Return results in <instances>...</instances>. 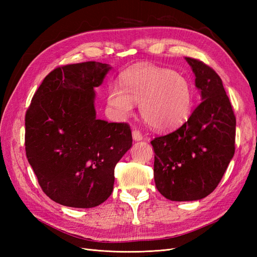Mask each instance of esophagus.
Instances as JSON below:
<instances>
[{
    "mask_svg": "<svg viewBox=\"0 0 257 257\" xmlns=\"http://www.w3.org/2000/svg\"><path fill=\"white\" fill-rule=\"evenodd\" d=\"M132 136H133V139L136 142L143 141V138H144L143 134L141 133V131H138V130H133V132H132Z\"/></svg>",
    "mask_w": 257,
    "mask_h": 257,
    "instance_id": "esophagus-1",
    "label": "esophagus"
}]
</instances>
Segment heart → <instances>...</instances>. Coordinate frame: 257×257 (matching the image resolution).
I'll return each instance as SVG.
<instances>
[{
	"label": "heart",
	"mask_w": 257,
	"mask_h": 257,
	"mask_svg": "<svg viewBox=\"0 0 257 257\" xmlns=\"http://www.w3.org/2000/svg\"><path fill=\"white\" fill-rule=\"evenodd\" d=\"M121 85L111 84L107 103L118 118H126L139 104L142 118L155 131H172L188 120L192 110L190 85L169 68L139 65L121 76Z\"/></svg>",
	"instance_id": "1"
}]
</instances>
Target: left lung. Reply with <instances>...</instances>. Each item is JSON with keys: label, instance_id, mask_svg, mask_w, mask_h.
<instances>
[{"label": "left lung", "instance_id": "left-lung-1", "mask_svg": "<svg viewBox=\"0 0 257 257\" xmlns=\"http://www.w3.org/2000/svg\"><path fill=\"white\" fill-rule=\"evenodd\" d=\"M185 60L195 74L201 102L182 126L151 142L155 185L174 201L212 193L235 153L236 116L220 76L204 62Z\"/></svg>", "mask_w": 257, "mask_h": 257}]
</instances>
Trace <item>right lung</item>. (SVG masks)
<instances>
[{"mask_svg":"<svg viewBox=\"0 0 257 257\" xmlns=\"http://www.w3.org/2000/svg\"><path fill=\"white\" fill-rule=\"evenodd\" d=\"M111 67L89 61L53 69L26 113V153L43 192L66 207L111 195L114 167L132 147L127 123L96 119L94 88Z\"/></svg>","mask_w":257,"mask_h":257,"instance_id":"1","label":"right lung"}]
</instances>
